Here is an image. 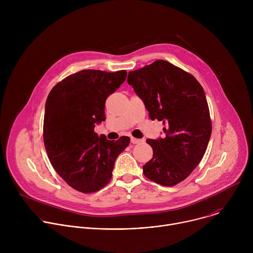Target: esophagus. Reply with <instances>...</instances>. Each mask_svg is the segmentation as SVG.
I'll use <instances>...</instances> for the list:
<instances>
[{
	"instance_id": "1",
	"label": "esophagus",
	"mask_w": 253,
	"mask_h": 253,
	"mask_svg": "<svg viewBox=\"0 0 253 253\" xmlns=\"http://www.w3.org/2000/svg\"><path fill=\"white\" fill-rule=\"evenodd\" d=\"M131 142H132L133 144H138V143L142 142V140H141V139H137V138H134V137H131Z\"/></svg>"
}]
</instances>
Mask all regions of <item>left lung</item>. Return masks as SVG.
<instances>
[{
	"mask_svg": "<svg viewBox=\"0 0 253 253\" xmlns=\"http://www.w3.org/2000/svg\"><path fill=\"white\" fill-rule=\"evenodd\" d=\"M127 82L144 102L151 120L165 126L164 138L146 140L153 158L143 166V173L155 183L174 186L199 164L211 136L203 88L191 74L164 60L129 72Z\"/></svg>",
	"mask_w": 253,
	"mask_h": 253,
	"instance_id": "obj_1",
	"label": "left lung"
}]
</instances>
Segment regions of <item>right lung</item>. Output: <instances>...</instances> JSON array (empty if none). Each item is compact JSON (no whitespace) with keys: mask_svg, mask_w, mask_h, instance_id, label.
<instances>
[{"mask_svg":"<svg viewBox=\"0 0 253 253\" xmlns=\"http://www.w3.org/2000/svg\"><path fill=\"white\" fill-rule=\"evenodd\" d=\"M125 70H82L66 77L49 93L44 116V144L56 172L82 193L109 183L116 158L130 138L107 140L94 132L105 121V101L125 81Z\"/></svg>","mask_w":253,"mask_h":253,"instance_id":"right-lung-1","label":"right lung"}]
</instances>
